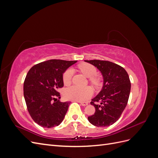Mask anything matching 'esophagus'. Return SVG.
<instances>
[{
    "instance_id": "obj_1",
    "label": "esophagus",
    "mask_w": 158,
    "mask_h": 158,
    "mask_svg": "<svg viewBox=\"0 0 158 158\" xmlns=\"http://www.w3.org/2000/svg\"><path fill=\"white\" fill-rule=\"evenodd\" d=\"M78 102L80 103L81 105H82V106H87V105L88 104V102Z\"/></svg>"
}]
</instances>
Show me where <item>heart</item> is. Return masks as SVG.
I'll list each match as a JSON object with an SVG mask.
<instances>
[{
	"mask_svg": "<svg viewBox=\"0 0 158 158\" xmlns=\"http://www.w3.org/2000/svg\"><path fill=\"white\" fill-rule=\"evenodd\" d=\"M78 68L85 76L89 77V82L94 86H98L100 80L95 76L97 74V69L94 65L88 63H82L78 66ZM73 75L74 70L72 68H69L65 70L63 75V80L64 85H69L71 84ZM64 95L67 99L76 102H85L92 96L93 90L90 87L80 88L76 85H73L65 89Z\"/></svg>",
	"mask_w": 158,
	"mask_h": 158,
	"instance_id": "1",
	"label": "heart"
}]
</instances>
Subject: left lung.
<instances>
[{
  "mask_svg": "<svg viewBox=\"0 0 158 158\" xmlns=\"http://www.w3.org/2000/svg\"><path fill=\"white\" fill-rule=\"evenodd\" d=\"M101 72L103 78V88L92 99L95 107L94 114L88 117L89 122L96 127H108L120 118L125 109L131 92V81L127 71L107 60H85Z\"/></svg>",
  "mask_w": 158,
  "mask_h": 158,
  "instance_id": "8db88e82",
  "label": "left lung"
}]
</instances>
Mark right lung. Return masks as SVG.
<instances>
[{
  "mask_svg": "<svg viewBox=\"0 0 158 158\" xmlns=\"http://www.w3.org/2000/svg\"><path fill=\"white\" fill-rule=\"evenodd\" d=\"M77 60L52 59L34 65L23 82V95L31 117L44 128L59 125L70 103L61 102L58 89L63 87V75Z\"/></svg>",
  "mask_w": 158,
  "mask_h": 158,
  "instance_id": "right-lung-1",
  "label": "right lung"
}]
</instances>
